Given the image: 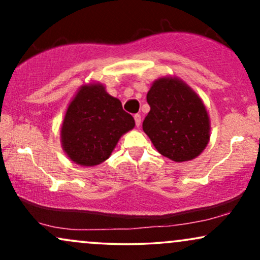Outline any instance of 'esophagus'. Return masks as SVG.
<instances>
[{
    "mask_svg": "<svg viewBox=\"0 0 260 260\" xmlns=\"http://www.w3.org/2000/svg\"><path fill=\"white\" fill-rule=\"evenodd\" d=\"M134 121H136V126L139 127L140 126V121H142V117H140V115H134Z\"/></svg>",
    "mask_w": 260,
    "mask_h": 260,
    "instance_id": "34e87169",
    "label": "esophagus"
}]
</instances>
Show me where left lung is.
Instances as JSON below:
<instances>
[{
    "instance_id": "left-lung-1",
    "label": "left lung",
    "mask_w": 260,
    "mask_h": 260,
    "mask_svg": "<svg viewBox=\"0 0 260 260\" xmlns=\"http://www.w3.org/2000/svg\"><path fill=\"white\" fill-rule=\"evenodd\" d=\"M150 111L143 131L161 155L176 162L198 156L210 138V121L201 98L183 80L162 77L147 94Z\"/></svg>"
}]
</instances>
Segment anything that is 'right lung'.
Segmentation results:
<instances>
[{
  "label": "right lung",
  "mask_w": 260,
  "mask_h": 260,
  "mask_svg": "<svg viewBox=\"0 0 260 260\" xmlns=\"http://www.w3.org/2000/svg\"><path fill=\"white\" fill-rule=\"evenodd\" d=\"M134 126L132 115L122 109L120 100L107 94L103 84L82 85L62 122V148L80 166L99 165Z\"/></svg>",
  "instance_id": "right-lung-1"
}]
</instances>
